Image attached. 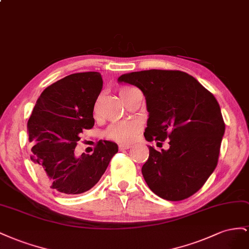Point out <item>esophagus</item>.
Masks as SVG:
<instances>
[{
  "mask_svg": "<svg viewBox=\"0 0 249 249\" xmlns=\"http://www.w3.org/2000/svg\"><path fill=\"white\" fill-rule=\"evenodd\" d=\"M119 148H120V150H126V149L131 148V145L130 144H121V145H119Z\"/></svg>",
  "mask_w": 249,
  "mask_h": 249,
  "instance_id": "34e87169",
  "label": "esophagus"
}]
</instances>
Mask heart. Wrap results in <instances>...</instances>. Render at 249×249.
I'll list each match as a JSON object with an SVG mask.
<instances>
[{"mask_svg":"<svg viewBox=\"0 0 249 249\" xmlns=\"http://www.w3.org/2000/svg\"><path fill=\"white\" fill-rule=\"evenodd\" d=\"M134 89L131 88H124L120 90L121 98L125 100L131 91ZM97 110V105L95 107V111ZM141 125L136 121H123V122H119L110 125L107 130L105 132V136L107 139L112 140L118 143H128L132 141L136 137V134L140 131Z\"/></svg>","mask_w":249,"mask_h":249,"instance_id":"b5f03b06","label":"heart"}]
</instances>
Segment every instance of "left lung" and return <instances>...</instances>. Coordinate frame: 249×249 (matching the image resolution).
I'll use <instances>...</instances> for the list:
<instances>
[{
  "instance_id": "1",
  "label": "left lung",
  "mask_w": 249,
  "mask_h": 249,
  "mask_svg": "<svg viewBox=\"0 0 249 249\" xmlns=\"http://www.w3.org/2000/svg\"><path fill=\"white\" fill-rule=\"evenodd\" d=\"M145 96L149 119L144 137L170 148L149 146L142 167L148 187L162 199L179 201L202 188L217 166L225 124L211 91L177 70H147L119 77Z\"/></svg>"
}]
</instances>
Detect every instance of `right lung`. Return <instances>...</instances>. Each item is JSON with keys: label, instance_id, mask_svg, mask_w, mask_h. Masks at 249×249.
<instances>
[{"label": "right lung", "instance_id": "1", "mask_svg": "<svg viewBox=\"0 0 249 249\" xmlns=\"http://www.w3.org/2000/svg\"><path fill=\"white\" fill-rule=\"evenodd\" d=\"M98 72L75 73L48 87L28 121L30 159L45 186L58 193L81 194L107 169L118 145L99 141L91 154L74 151L84 129H91L94 106L102 89Z\"/></svg>", "mask_w": 249, "mask_h": 249}]
</instances>
